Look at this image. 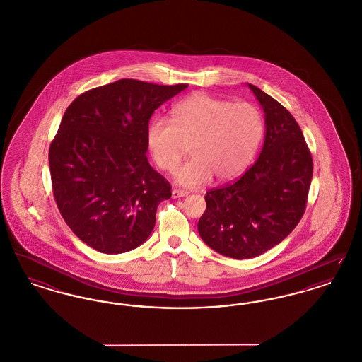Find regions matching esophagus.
I'll list each match as a JSON object with an SVG mask.
<instances>
[{
	"label": "esophagus",
	"mask_w": 362,
	"mask_h": 362,
	"mask_svg": "<svg viewBox=\"0 0 362 362\" xmlns=\"http://www.w3.org/2000/svg\"><path fill=\"white\" fill-rule=\"evenodd\" d=\"M189 192L185 191V189H173V198H182V197H186Z\"/></svg>",
	"instance_id": "1"
}]
</instances>
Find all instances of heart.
<instances>
[{
  "mask_svg": "<svg viewBox=\"0 0 362 362\" xmlns=\"http://www.w3.org/2000/svg\"><path fill=\"white\" fill-rule=\"evenodd\" d=\"M263 117L255 105L207 93H192L173 110V121L151 123L148 144L157 167L173 173L191 149L192 158L177 173L182 186L233 180L245 171L263 137Z\"/></svg>",
  "mask_w": 362,
  "mask_h": 362,
  "instance_id": "obj_1",
  "label": "heart"
}]
</instances>
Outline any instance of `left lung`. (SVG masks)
Segmentation results:
<instances>
[{
    "label": "left lung",
    "mask_w": 362,
    "mask_h": 362,
    "mask_svg": "<svg viewBox=\"0 0 362 362\" xmlns=\"http://www.w3.org/2000/svg\"><path fill=\"white\" fill-rule=\"evenodd\" d=\"M264 111L266 136L258 160L238 180L209 189L198 232L216 252L255 258L284 240L308 201L313 161L292 114L248 84Z\"/></svg>",
    "instance_id": "8db88e82"
}]
</instances>
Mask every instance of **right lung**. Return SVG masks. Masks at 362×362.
I'll return each instance as SVG.
<instances>
[{
  "instance_id": "obj_1",
  "label": "right lung",
  "mask_w": 362,
  "mask_h": 362,
  "mask_svg": "<svg viewBox=\"0 0 362 362\" xmlns=\"http://www.w3.org/2000/svg\"><path fill=\"white\" fill-rule=\"evenodd\" d=\"M186 84L122 78L89 89L66 108L50 144L52 194L73 233L103 254H122L152 233L171 185L146 158L149 121Z\"/></svg>"
}]
</instances>
